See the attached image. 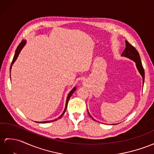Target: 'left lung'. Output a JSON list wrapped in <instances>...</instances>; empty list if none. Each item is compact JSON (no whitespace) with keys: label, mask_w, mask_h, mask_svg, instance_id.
<instances>
[{"label":"left lung","mask_w":154,"mask_h":154,"mask_svg":"<svg viewBox=\"0 0 154 154\" xmlns=\"http://www.w3.org/2000/svg\"><path fill=\"white\" fill-rule=\"evenodd\" d=\"M125 48L124 51H123V53L122 54V56L123 57H125L127 58H129L131 60H133L134 62H135L136 64V66L137 68V70H138V72L140 74V75L142 77V83L144 84V70L143 69V66H142V63H141V60H140V57L139 54L137 51V50L134 48L132 45H131L127 40H125ZM88 114L89 115L90 117H91L93 120L96 121L94 118H92V116L89 114V112ZM114 125V124H113Z\"/></svg>","instance_id":"left-lung-1"}]
</instances>
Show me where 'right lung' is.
<instances>
[{
    "mask_svg": "<svg viewBox=\"0 0 154 154\" xmlns=\"http://www.w3.org/2000/svg\"><path fill=\"white\" fill-rule=\"evenodd\" d=\"M26 44V40H23L21 42V43L19 44V46H17V49H16V52H15V54H14V58H13V60H12V65H11V66H10V72H11V69H12V65H13V64L14 63V62L16 61V59H17V57H18V55H19V54H20V53L21 52V50L22 49H23V48L25 46V45ZM76 87H74L72 90H71V91H70V93H69V95H68V96H67V98H66V104H65V109H64V111H63V112L62 113V114L59 116V117L58 118H56V119H53V120H51V121H45V122H38V123H50V122H54V121H56V120H57L58 119H60L61 118L62 116L64 115V114H65V111H66V107H67V104H68V102H69V99L70 98V97L72 96V95L74 93V92L76 91Z\"/></svg>",
    "mask_w": 154,
    "mask_h": 154,
    "instance_id": "1",
    "label": "right lung"
}]
</instances>
